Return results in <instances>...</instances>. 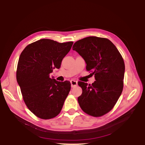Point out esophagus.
I'll list each match as a JSON object with an SVG mask.
<instances>
[{"label":"esophagus","mask_w":145,"mask_h":145,"mask_svg":"<svg viewBox=\"0 0 145 145\" xmlns=\"http://www.w3.org/2000/svg\"><path fill=\"white\" fill-rule=\"evenodd\" d=\"M71 87L74 88L77 85V82L76 80H71Z\"/></svg>","instance_id":"34e87169"}]
</instances>
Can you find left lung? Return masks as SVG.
I'll use <instances>...</instances> for the list:
<instances>
[{"mask_svg":"<svg viewBox=\"0 0 145 145\" xmlns=\"http://www.w3.org/2000/svg\"><path fill=\"white\" fill-rule=\"evenodd\" d=\"M72 50L92 71L95 81L92 85L78 82L82 94L78 102L85 113L100 117L114 106L123 88L125 63L116 46L108 39L90 36L77 41Z\"/></svg>","mask_w":145,"mask_h":145,"instance_id":"1","label":"left lung"}]
</instances>
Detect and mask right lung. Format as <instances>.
Returning a JSON list of instances; mask_svg holds the SVG:
<instances>
[{"instance_id":"1","label":"right lung","mask_w":145,"mask_h":145,"mask_svg":"<svg viewBox=\"0 0 145 145\" xmlns=\"http://www.w3.org/2000/svg\"><path fill=\"white\" fill-rule=\"evenodd\" d=\"M72 44L43 39L26 46L20 56L17 82L28 108L42 119L59 114L71 89L69 82L57 81L50 76L53 69L60 68Z\"/></svg>"}]
</instances>
